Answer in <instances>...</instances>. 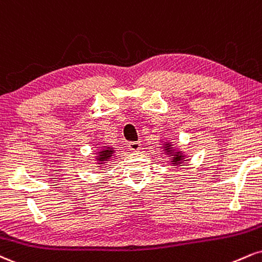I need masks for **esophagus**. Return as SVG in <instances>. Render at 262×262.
Segmentation results:
<instances>
[{"label": "esophagus", "mask_w": 262, "mask_h": 262, "mask_svg": "<svg viewBox=\"0 0 262 262\" xmlns=\"http://www.w3.org/2000/svg\"><path fill=\"white\" fill-rule=\"evenodd\" d=\"M128 149L137 152V151H139L141 149V145L140 143H138V141H130V143H128Z\"/></svg>", "instance_id": "34e87169"}]
</instances>
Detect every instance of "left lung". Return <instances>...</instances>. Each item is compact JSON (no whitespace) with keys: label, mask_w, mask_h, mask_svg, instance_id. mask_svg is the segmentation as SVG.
Returning a JSON list of instances; mask_svg holds the SVG:
<instances>
[{"label":"left lung","mask_w":262,"mask_h":262,"mask_svg":"<svg viewBox=\"0 0 262 262\" xmlns=\"http://www.w3.org/2000/svg\"><path fill=\"white\" fill-rule=\"evenodd\" d=\"M161 147L163 149V152L169 157V163H171V166H174L176 168L183 166L184 162L187 161V155H185L184 151L174 147L172 141H166V143L162 144Z\"/></svg>","instance_id":"8db88e82"}]
</instances>
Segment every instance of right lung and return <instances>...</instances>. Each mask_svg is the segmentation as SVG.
Returning a JSON list of instances; mask_svg holds the SVG:
<instances>
[{
	"mask_svg": "<svg viewBox=\"0 0 262 262\" xmlns=\"http://www.w3.org/2000/svg\"><path fill=\"white\" fill-rule=\"evenodd\" d=\"M116 150L115 147L112 146H100L99 149L96 150V156H95V162L97 167L102 168V167L106 166V163L111 161L112 156L115 155Z\"/></svg>",
	"mask_w": 262,
	"mask_h": 262,
	"instance_id": "obj_1",
	"label": "right lung"
}]
</instances>
